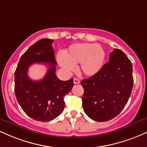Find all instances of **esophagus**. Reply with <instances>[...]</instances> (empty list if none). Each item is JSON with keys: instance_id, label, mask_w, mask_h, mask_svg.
Masks as SVG:
<instances>
[{"instance_id": "1", "label": "esophagus", "mask_w": 147, "mask_h": 147, "mask_svg": "<svg viewBox=\"0 0 147 147\" xmlns=\"http://www.w3.org/2000/svg\"><path fill=\"white\" fill-rule=\"evenodd\" d=\"M73 81H74V84H80V81H79V79H77V78H74Z\"/></svg>"}]
</instances>
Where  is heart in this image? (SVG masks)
Instances as JSON below:
<instances>
[{
	"label": "heart",
	"instance_id": "obj_1",
	"mask_svg": "<svg viewBox=\"0 0 147 147\" xmlns=\"http://www.w3.org/2000/svg\"><path fill=\"white\" fill-rule=\"evenodd\" d=\"M105 54L99 45L81 43L71 45L65 54V59L60 58L61 66L68 70H75V65L80 63L79 71L86 77H92L98 73L103 66Z\"/></svg>",
	"mask_w": 147,
	"mask_h": 147
}]
</instances>
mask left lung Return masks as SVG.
Listing matches in <instances>:
<instances>
[{"label":"left lung","mask_w":147,"mask_h":147,"mask_svg":"<svg viewBox=\"0 0 147 147\" xmlns=\"http://www.w3.org/2000/svg\"><path fill=\"white\" fill-rule=\"evenodd\" d=\"M109 59L98 73L81 82L84 112L98 122L108 121L119 114L133 88V66L126 55L116 49Z\"/></svg>","instance_id":"left-lung-1"}]
</instances>
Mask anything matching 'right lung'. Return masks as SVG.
<instances>
[{
  "instance_id": "add662e5",
  "label": "right lung",
  "mask_w": 147,
  "mask_h": 147,
  "mask_svg": "<svg viewBox=\"0 0 147 147\" xmlns=\"http://www.w3.org/2000/svg\"><path fill=\"white\" fill-rule=\"evenodd\" d=\"M53 41L41 39L30 47L20 57L14 73L18 102L27 116L38 121L49 122L59 116L65 106L63 98L73 87V79L61 81L55 75ZM34 63L48 66L47 74L40 81L31 80L28 76V67Z\"/></svg>"
}]
</instances>
